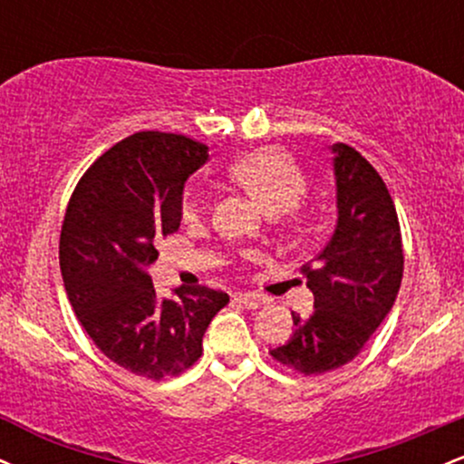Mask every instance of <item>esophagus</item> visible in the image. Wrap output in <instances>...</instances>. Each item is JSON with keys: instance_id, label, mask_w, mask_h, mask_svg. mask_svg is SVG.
I'll return each mask as SVG.
<instances>
[{"instance_id": "1", "label": "esophagus", "mask_w": 464, "mask_h": 464, "mask_svg": "<svg viewBox=\"0 0 464 464\" xmlns=\"http://www.w3.org/2000/svg\"><path fill=\"white\" fill-rule=\"evenodd\" d=\"M236 301L242 303V305H246L248 310H257L259 305H264L266 303V296L255 295V292H239V295H236Z\"/></svg>"}]
</instances>
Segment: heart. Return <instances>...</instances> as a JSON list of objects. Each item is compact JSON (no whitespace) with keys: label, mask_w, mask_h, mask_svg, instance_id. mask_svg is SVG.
I'll use <instances>...</instances> for the list:
<instances>
[{"label":"heart","mask_w":464,"mask_h":464,"mask_svg":"<svg viewBox=\"0 0 464 464\" xmlns=\"http://www.w3.org/2000/svg\"><path fill=\"white\" fill-rule=\"evenodd\" d=\"M231 177L246 189L268 214H285L307 191V177L301 165L281 148H259L246 152L228 165ZM205 211L200 189H188L180 202V216L185 222H196Z\"/></svg>","instance_id":"b5f03b06"}]
</instances>
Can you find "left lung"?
Listing matches in <instances>:
<instances>
[{"label":"left lung","mask_w":464,"mask_h":464,"mask_svg":"<svg viewBox=\"0 0 464 464\" xmlns=\"http://www.w3.org/2000/svg\"><path fill=\"white\" fill-rule=\"evenodd\" d=\"M338 222L301 273L314 295V314L292 312L296 329L270 355L303 375L344 366L364 349L388 316L403 276V244L395 202L377 169L355 148L334 143Z\"/></svg>","instance_id":"1"}]
</instances>
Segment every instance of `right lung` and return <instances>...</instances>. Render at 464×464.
Instances as JSON below:
<instances>
[{
  "instance_id": "obj_1",
  "label": "right lung",
  "mask_w": 464,
  "mask_h": 464,
  "mask_svg": "<svg viewBox=\"0 0 464 464\" xmlns=\"http://www.w3.org/2000/svg\"><path fill=\"white\" fill-rule=\"evenodd\" d=\"M207 152L185 135L135 132L82 174L63 220L58 259L80 324L106 358L146 380L188 371L228 303L205 285L161 301L148 275L157 244L179 231L185 180Z\"/></svg>"
}]
</instances>
